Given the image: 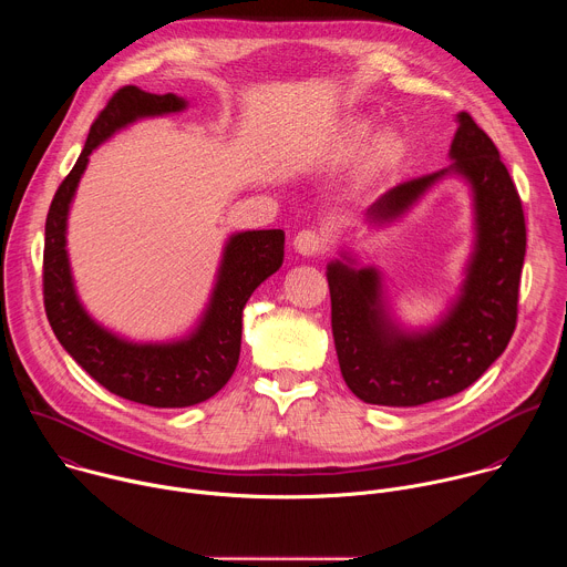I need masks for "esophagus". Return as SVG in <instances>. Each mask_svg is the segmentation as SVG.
<instances>
[{"mask_svg":"<svg viewBox=\"0 0 567 567\" xmlns=\"http://www.w3.org/2000/svg\"><path fill=\"white\" fill-rule=\"evenodd\" d=\"M330 247V237L322 230L305 228L293 237V249L302 256H320L326 254Z\"/></svg>","mask_w":567,"mask_h":567,"instance_id":"1","label":"esophagus"}]
</instances>
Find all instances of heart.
I'll use <instances>...</instances> for the list:
<instances>
[{
  "label": "heart",
  "mask_w": 567,
  "mask_h": 567,
  "mask_svg": "<svg viewBox=\"0 0 567 567\" xmlns=\"http://www.w3.org/2000/svg\"><path fill=\"white\" fill-rule=\"evenodd\" d=\"M372 134H374V125H372V121H368V118H359V121L348 123V125L339 132V136L334 138V143H332V156L339 158V161L357 156V154L370 143ZM399 147H401V143H399L396 134H392V132H381V134L374 138V143H372V154H370L374 168H385V166H390L392 161L396 158V154H399Z\"/></svg>",
  "instance_id": "1"
}]
</instances>
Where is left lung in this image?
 Masks as SVG:
<instances>
[{"instance_id": "left-lung-1", "label": "left lung", "mask_w": 567, "mask_h": 567, "mask_svg": "<svg viewBox=\"0 0 567 567\" xmlns=\"http://www.w3.org/2000/svg\"><path fill=\"white\" fill-rule=\"evenodd\" d=\"M449 156V168L392 186L365 213L370 224H388L446 175L468 184L475 249L462 293L435 328L399 330L383 307L377 269H357L350 256L328 265L341 374L365 403L401 409L457 394L487 372L516 330L527 247L518 190L498 147L466 112L457 114Z\"/></svg>"}]
</instances>
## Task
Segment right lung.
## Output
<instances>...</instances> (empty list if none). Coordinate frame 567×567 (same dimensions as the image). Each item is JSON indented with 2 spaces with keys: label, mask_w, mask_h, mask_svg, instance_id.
Listing matches in <instances>:
<instances>
[{
  "label": "right lung",
  "mask_w": 567,
  "mask_h": 567,
  "mask_svg": "<svg viewBox=\"0 0 567 567\" xmlns=\"http://www.w3.org/2000/svg\"><path fill=\"white\" fill-rule=\"evenodd\" d=\"M186 110L175 94L121 87L92 123L75 166L53 195L44 228V309L60 346L110 392L154 409H186L219 392L235 372L241 343V309L251 293L282 267L285 233L245 230L228 237L217 282L197 330L173 343H132L80 305L66 258V215L90 154L121 127Z\"/></svg>",
  "instance_id": "obj_1"
}]
</instances>
